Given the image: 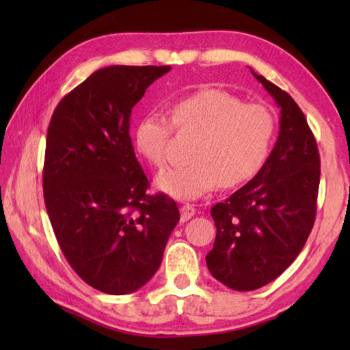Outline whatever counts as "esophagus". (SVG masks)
<instances>
[{
    "label": "esophagus",
    "instance_id": "esophagus-1",
    "mask_svg": "<svg viewBox=\"0 0 350 350\" xmlns=\"http://www.w3.org/2000/svg\"><path fill=\"white\" fill-rule=\"evenodd\" d=\"M194 213H196V208H194L193 205H189V204L182 205L180 206V221L182 222L189 221V219L194 216Z\"/></svg>",
    "mask_w": 350,
    "mask_h": 350
}]
</instances>
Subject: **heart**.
<instances>
[{
    "label": "heart",
    "instance_id": "1",
    "mask_svg": "<svg viewBox=\"0 0 350 350\" xmlns=\"http://www.w3.org/2000/svg\"><path fill=\"white\" fill-rule=\"evenodd\" d=\"M171 118L151 109L134 128V145L142 157L162 167L173 123L198 134L189 150L191 162L163 170L157 187L176 199H198L215 189L234 188L252 180L267 162L278 133L273 109L224 90H202L171 106Z\"/></svg>",
    "mask_w": 350,
    "mask_h": 350
}]
</instances>
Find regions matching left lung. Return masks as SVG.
<instances>
[{"label":"left lung","mask_w":350,"mask_h":350,"mask_svg":"<svg viewBox=\"0 0 350 350\" xmlns=\"http://www.w3.org/2000/svg\"><path fill=\"white\" fill-rule=\"evenodd\" d=\"M281 108L267 162L211 208L216 239L206 267L219 282L248 292L276 280L303 250L317 216L319 152L303 111L286 91L254 74Z\"/></svg>","instance_id":"obj_1"}]
</instances>
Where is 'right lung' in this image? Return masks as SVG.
Wrapping results in <instances>:
<instances>
[{"instance_id":"1","label":"right lung","mask_w":350,"mask_h":350,"mask_svg":"<svg viewBox=\"0 0 350 350\" xmlns=\"http://www.w3.org/2000/svg\"><path fill=\"white\" fill-rule=\"evenodd\" d=\"M170 69H98L60 100L47 128V215L70 267L103 293L145 286L180 219L173 199L148 193L129 135L135 103Z\"/></svg>"}]
</instances>
